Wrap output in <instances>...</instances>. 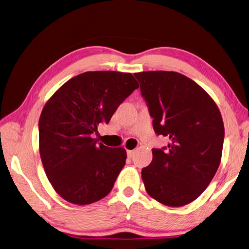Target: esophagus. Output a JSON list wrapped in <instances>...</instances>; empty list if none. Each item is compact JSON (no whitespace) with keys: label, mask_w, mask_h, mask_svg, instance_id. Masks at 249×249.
<instances>
[{"label":"esophagus","mask_w":249,"mask_h":249,"mask_svg":"<svg viewBox=\"0 0 249 249\" xmlns=\"http://www.w3.org/2000/svg\"><path fill=\"white\" fill-rule=\"evenodd\" d=\"M134 155H135V151L134 150H127V157L129 159L134 158Z\"/></svg>","instance_id":"1"}]
</instances>
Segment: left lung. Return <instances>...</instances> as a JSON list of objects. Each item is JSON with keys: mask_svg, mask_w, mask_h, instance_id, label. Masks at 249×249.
Returning <instances> with one entry per match:
<instances>
[{"mask_svg": "<svg viewBox=\"0 0 249 249\" xmlns=\"http://www.w3.org/2000/svg\"><path fill=\"white\" fill-rule=\"evenodd\" d=\"M158 136L167 147L152 149L141 170L150 196L179 207L193 202L215 176L221 160L225 126L211 96L196 82L173 71L135 73Z\"/></svg>", "mask_w": 249, "mask_h": 249, "instance_id": "left-lung-1", "label": "left lung"}]
</instances>
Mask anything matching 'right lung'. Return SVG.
<instances>
[{"label":"right lung","mask_w":249,"mask_h":249,"mask_svg":"<svg viewBox=\"0 0 249 249\" xmlns=\"http://www.w3.org/2000/svg\"><path fill=\"white\" fill-rule=\"evenodd\" d=\"M138 87L130 73L85 72L65 83L44 106L38 121L41 160L53 188L66 201L87 205L113 188L126 151L106 147L92 136Z\"/></svg>","instance_id":"right-lung-1"}]
</instances>
